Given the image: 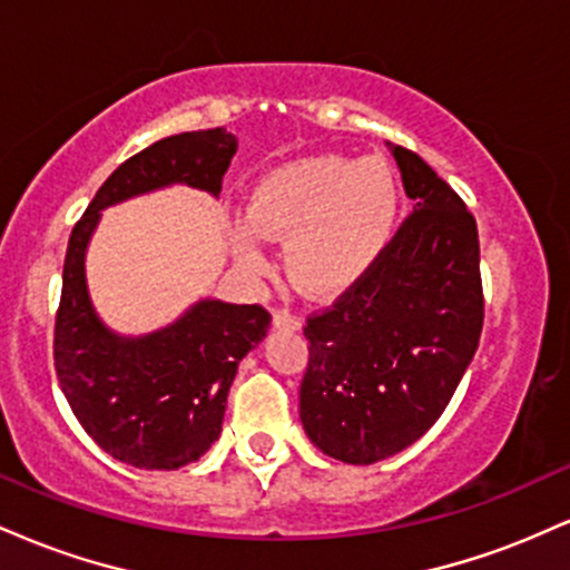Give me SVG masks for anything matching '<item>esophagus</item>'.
I'll list each match as a JSON object with an SVG mask.
<instances>
[{"label": "esophagus", "mask_w": 570, "mask_h": 570, "mask_svg": "<svg viewBox=\"0 0 570 570\" xmlns=\"http://www.w3.org/2000/svg\"><path fill=\"white\" fill-rule=\"evenodd\" d=\"M273 326H276V330L297 332L299 326H303V322H299L297 316H292V313H286V311H276V313H273Z\"/></svg>", "instance_id": "34e87169"}]
</instances>
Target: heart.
I'll list each match as a JSON object with an SVG mask.
<instances>
[{
    "label": "heart",
    "mask_w": 570,
    "mask_h": 570,
    "mask_svg": "<svg viewBox=\"0 0 570 570\" xmlns=\"http://www.w3.org/2000/svg\"><path fill=\"white\" fill-rule=\"evenodd\" d=\"M399 187L381 160L311 155L267 171L248 195L246 227L235 254L246 267L265 265L257 238L286 240V278L313 299L358 284L394 238Z\"/></svg>",
    "instance_id": "obj_1"
}]
</instances>
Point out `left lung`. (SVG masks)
I'll list each match as a JSON object with an SVG mask.
<instances>
[{
	"label": "left lung",
	"mask_w": 570,
	"mask_h": 570,
	"mask_svg": "<svg viewBox=\"0 0 570 570\" xmlns=\"http://www.w3.org/2000/svg\"><path fill=\"white\" fill-rule=\"evenodd\" d=\"M389 147L412 214L367 276L305 326L299 421L322 453L356 466L440 421L482 332L474 217L426 160Z\"/></svg>",
	"instance_id": "obj_1"
}]
</instances>
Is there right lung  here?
Here are the masks:
<instances>
[{
	"instance_id": "right-lung-1",
	"label": "right lung",
	"mask_w": 570,
	"mask_h": 570,
	"mask_svg": "<svg viewBox=\"0 0 570 570\" xmlns=\"http://www.w3.org/2000/svg\"><path fill=\"white\" fill-rule=\"evenodd\" d=\"M238 139L225 128L160 139L104 181L69 235L53 358L71 412L94 442L136 469L187 466L219 440L240 358L271 326L259 305L206 297L149 335L109 330L90 303L85 254L101 212L155 189L187 185L219 198Z\"/></svg>"
}]
</instances>
